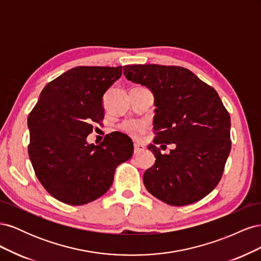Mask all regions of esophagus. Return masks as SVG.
<instances>
[{
	"instance_id": "1",
	"label": "esophagus",
	"mask_w": 261,
	"mask_h": 261,
	"mask_svg": "<svg viewBox=\"0 0 261 261\" xmlns=\"http://www.w3.org/2000/svg\"><path fill=\"white\" fill-rule=\"evenodd\" d=\"M144 149H145V147L141 144H139V143L134 144V152H135V153H139L140 151H143Z\"/></svg>"
}]
</instances>
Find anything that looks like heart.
Returning a JSON list of instances; mask_svg holds the SVG:
<instances>
[{
	"label": "heart",
	"mask_w": 261,
	"mask_h": 261,
	"mask_svg": "<svg viewBox=\"0 0 261 261\" xmlns=\"http://www.w3.org/2000/svg\"><path fill=\"white\" fill-rule=\"evenodd\" d=\"M147 128H148L147 124L139 121H129V122H125L121 125V129L123 132H125L126 134H128V135L135 138H139L141 135H144Z\"/></svg>",
	"instance_id": "heart-1"
}]
</instances>
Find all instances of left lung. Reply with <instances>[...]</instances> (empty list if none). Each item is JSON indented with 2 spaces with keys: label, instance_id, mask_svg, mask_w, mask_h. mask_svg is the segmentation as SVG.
Here are the masks:
<instances>
[{
  "label": "left lung",
  "instance_id": "obj_1",
  "mask_svg": "<svg viewBox=\"0 0 261 261\" xmlns=\"http://www.w3.org/2000/svg\"><path fill=\"white\" fill-rule=\"evenodd\" d=\"M128 81L154 96L155 162L144 174L147 191L171 206H186L211 193L231 151V117L218 92L191 70L156 64L126 65ZM175 143L162 155L155 144Z\"/></svg>",
  "mask_w": 261,
  "mask_h": 261
}]
</instances>
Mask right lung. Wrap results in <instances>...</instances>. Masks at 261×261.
I'll return each mask as SVG.
<instances>
[{
  "label": "right lung",
  "instance_id": "obj_1",
  "mask_svg": "<svg viewBox=\"0 0 261 261\" xmlns=\"http://www.w3.org/2000/svg\"><path fill=\"white\" fill-rule=\"evenodd\" d=\"M122 66H77L46 85L28 115V154L39 181L55 199L82 206L106 194L115 169L130 159L132 139L109 134L87 144L92 123L105 117L102 99Z\"/></svg>",
  "mask_w": 261,
  "mask_h": 261
}]
</instances>
